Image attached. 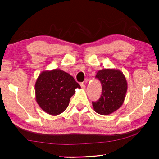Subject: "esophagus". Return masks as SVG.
<instances>
[{"instance_id":"34e87169","label":"esophagus","mask_w":159,"mask_h":159,"mask_svg":"<svg viewBox=\"0 0 159 159\" xmlns=\"http://www.w3.org/2000/svg\"><path fill=\"white\" fill-rule=\"evenodd\" d=\"M80 86H81V87H82V89H84L85 87H86L84 83H80Z\"/></svg>"}]
</instances>
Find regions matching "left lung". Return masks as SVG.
Returning a JSON list of instances; mask_svg holds the SVG:
<instances>
[{"label": "left lung", "mask_w": 159, "mask_h": 159, "mask_svg": "<svg viewBox=\"0 0 159 159\" xmlns=\"http://www.w3.org/2000/svg\"><path fill=\"white\" fill-rule=\"evenodd\" d=\"M96 78L102 87V95L93 102V109L100 115H110L123 104L128 89L125 75L119 70L103 69L98 71Z\"/></svg>", "instance_id": "1"}]
</instances>
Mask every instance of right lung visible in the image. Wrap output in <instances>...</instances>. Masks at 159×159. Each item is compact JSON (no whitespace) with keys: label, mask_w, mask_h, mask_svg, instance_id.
Listing matches in <instances>:
<instances>
[{"label":"right lung","mask_w":159,"mask_h":159,"mask_svg":"<svg viewBox=\"0 0 159 159\" xmlns=\"http://www.w3.org/2000/svg\"><path fill=\"white\" fill-rule=\"evenodd\" d=\"M77 88H80V84L63 70L43 71L35 83L36 100L45 112L58 116L68 107Z\"/></svg>","instance_id":"add662e5"}]
</instances>
